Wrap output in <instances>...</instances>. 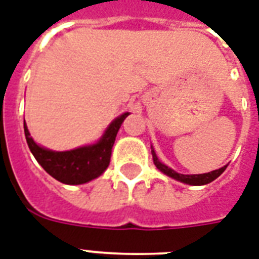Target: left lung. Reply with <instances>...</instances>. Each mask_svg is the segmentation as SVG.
I'll use <instances>...</instances> for the list:
<instances>
[{
	"label": "left lung",
	"mask_w": 259,
	"mask_h": 259,
	"mask_svg": "<svg viewBox=\"0 0 259 259\" xmlns=\"http://www.w3.org/2000/svg\"><path fill=\"white\" fill-rule=\"evenodd\" d=\"M152 156H153V162L154 165L157 166V169H160L162 173H165L166 176L172 177L175 180L181 181V183H185V184L189 185L208 184V183H211V181H213L215 179H218V177L221 176L222 173L225 172L226 168H227V165L222 166L221 169L212 170V172L208 173H201V175H183V173H177L176 170H173L172 168H169V166H166L165 164L160 162V160L157 158V156H156L153 149H152Z\"/></svg>",
	"instance_id": "1"
}]
</instances>
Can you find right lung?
<instances>
[{
	"mask_svg": "<svg viewBox=\"0 0 259 259\" xmlns=\"http://www.w3.org/2000/svg\"><path fill=\"white\" fill-rule=\"evenodd\" d=\"M127 115L129 113H123L115 118L97 144L67 152H54L37 145L30 137L25 119L24 132L30 152L47 173L63 184H84L101 176L109 166L118 130Z\"/></svg>",
	"mask_w": 259,
	"mask_h": 259,
	"instance_id": "obj_1",
	"label": "right lung"
}]
</instances>
